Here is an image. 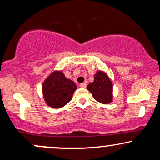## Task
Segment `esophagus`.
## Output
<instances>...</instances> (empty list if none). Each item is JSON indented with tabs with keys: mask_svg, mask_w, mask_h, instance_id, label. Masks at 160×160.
<instances>
[{
	"mask_svg": "<svg viewBox=\"0 0 160 160\" xmlns=\"http://www.w3.org/2000/svg\"><path fill=\"white\" fill-rule=\"evenodd\" d=\"M80 86L82 88H86V82H82V83L80 84Z\"/></svg>",
	"mask_w": 160,
	"mask_h": 160,
	"instance_id": "esophagus-1",
	"label": "esophagus"
}]
</instances>
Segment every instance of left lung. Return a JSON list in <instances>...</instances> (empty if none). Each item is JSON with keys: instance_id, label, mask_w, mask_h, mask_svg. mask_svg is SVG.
Masks as SVG:
<instances>
[{"instance_id": "8db88e82", "label": "left lung", "mask_w": 160, "mask_h": 160, "mask_svg": "<svg viewBox=\"0 0 160 160\" xmlns=\"http://www.w3.org/2000/svg\"><path fill=\"white\" fill-rule=\"evenodd\" d=\"M87 89L93 98L102 104L111 103L112 101V82L107 74L98 71L95 74L94 81L87 86Z\"/></svg>"}]
</instances>
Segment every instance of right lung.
Segmentation results:
<instances>
[{
    "instance_id": "obj_1",
    "label": "right lung",
    "mask_w": 160,
    "mask_h": 160,
    "mask_svg": "<svg viewBox=\"0 0 160 160\" xmlns=\"http://www.w3.org/2000/svg\"><path fill=\"white\" fill-rule=\"evenodd\" d=\"M76 89V84L61 71L53 72L43 84L45 102L53 108H62L68 103Z\"/></svg>"
}]
</instances>
